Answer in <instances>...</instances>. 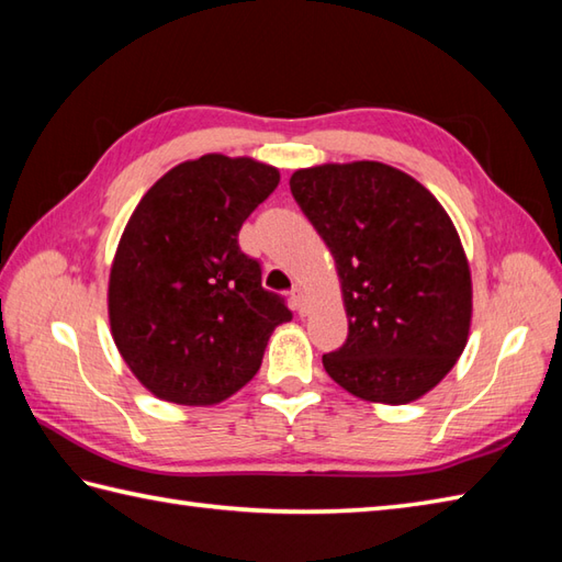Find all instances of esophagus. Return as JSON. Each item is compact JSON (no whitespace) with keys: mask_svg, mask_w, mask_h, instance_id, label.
Listing matches in <instances>:
<instances>
[{"mask_svg":"<svg viewBox=\"0 0 562 562\" xmlns=\"http://www.w3.org/2000/svg\"><path fill=\"white\" fill-rule=\"evenodd\" d=\"M290 300H292V308L296 314H304L306 312V300H304V290L300 284H294L292 292H290Z\"/></svg>","mask_w":562,"mask_h":562,"instance_id":"esophagus-1","label":"esophagus"}]
</instances>
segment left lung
<instances>
[{"mask_svg": "<svg viewBox=\"0 0 562 562\" xmlns=\"http://www.w3.org/2000/svg\"><path fill=\"white\" fill-rule=\"evenodd\" d=\"M296 205L330 248L350 328L324 355L333 381L376 403H411L465 348L471 272L449 214L427 188L379 161L294 171Z\"/></svg>", "mask_w": 562, "mask_h": 562, "instance_id": "1", "label": "left lung"}]
</instances>
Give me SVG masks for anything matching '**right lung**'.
I'll return each mask as SVG.
<instances>
[{"label": "right lung", "instance_id": "right-lung-1", "mask_svg": "<svg viewBox=\"0 0 562 562\" xmlns=\"http://www.w3.org/2000/svg\"><path fill=\"white\" fill-rule=\"evenodd\" d=\"M280 183L272 166L205 154L154 183L111 268L113 340L154 396L181 405L229 398L260 369L274 326L292 318L260 284L238 232Z\"/></svg>", "mask_w": 562, "mask_h": 562}]
</instances>
